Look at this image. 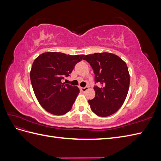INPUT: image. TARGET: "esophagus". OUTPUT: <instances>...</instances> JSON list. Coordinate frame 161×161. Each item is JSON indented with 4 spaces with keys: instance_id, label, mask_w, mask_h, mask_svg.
Instances as JSON below:
<instances>
[{
    "instance_id": "1",
    "label": "esophagus",
    "mask_w": 161,
    "mask_h": 161,
    "mask_svg": "<svg viewBox=\"0 0 161 161\" xmlns=\"http://www.w3.org/2000/svg\"><path fill=\"white\" fill-rule=\"evenodd\" d=\"M80 91H82V92H85V91H86L87 90L89 89V87H88V86H85V87H80Z\"/></svg>"
}]
</instances>
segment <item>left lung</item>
Listing matches in <instances>:
<instances>
[{"label":"left lung","mask_w":161,"mask_h":161,"mask_svg":"<svg viewBox=\"0 0 161 161\" xmlns=\"http://www.w3.org/2000/svg\"><path fill=\"white\" fill-rule=\"evenodd\" d=\"M95 73V97L89 100L92 112L100 117L114 114L123 105L130 86V74L125 62L121 58L109 52L86 55Z\"/></svg>","instance_id":"left-lung-1"}]
</instances>
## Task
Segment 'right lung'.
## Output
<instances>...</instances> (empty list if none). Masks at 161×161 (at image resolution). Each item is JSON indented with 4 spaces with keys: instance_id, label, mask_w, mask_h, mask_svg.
<instances>
[{
    "instance_id": "right-lung-1",
    "label": "right lung",
    "mask_w": 161,
    "mask_h": 161,
    "mask_svg": "<svg viewBox=\"0 0 161 161\" xmlns=\"http://www.w3.org/2000/svg\"><path fill=\"white\" fill-rule=\"evenodd\" d=\"M85 56L48 52L36 58L31 66L30 79L36 98L46 111L61 115L71 109L79 89L62 83L61 80L69 76L76 63Z\"/></svg>"
}]
</instances>
